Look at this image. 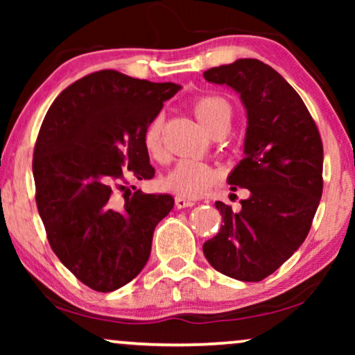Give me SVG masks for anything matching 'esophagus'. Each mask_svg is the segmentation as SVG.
<instances>
[{
  "label": "esophagus",
  "mask_w": 355,
  "mask_h": 355,
  "mask_svg": "<svg viewBox=\"0 0 355 355\" xmlns=\"http://www.w3.org/2000/svg\"><path fill=\"white\" fill-rule=\"evenodd\" d=\"M174 202H176L178 208H187V207L196 205V202L191 200V198H186V197H181V196H178L176 198H174Z\"/></svg>",
  "instance_id": "esophagus-1"
}]
</instances>
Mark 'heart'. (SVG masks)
Segmentation results:
<instances>
[{"label":"heart","instance_id":"heart-1","mask_svg":"<svg viewBox=\"0 0 355 355\" xmlns=\"http://www.w3.org/2000/svg\"><path fill=\"white\" fill-rule=\"evenodd\" d=\"M191 110L203 128L211 135L221 129H227L232 110L226 98L220 95H198L191 100ZM163 119L155 116L144 130V147L152 158L163 157ZM215 184V171L205 163L193 159H181L162 179L166 191L186 198H196L205 193Z\"/></svg>","mask_w":355,"mask_h":355}]
</instances>
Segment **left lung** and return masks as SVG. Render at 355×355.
I'll list each match as a JSON object with an SVG mask.
<instances>
[{
    "label": "left lung",
    "instance_id": "left-lung-1",
    "mask_svg": "<svg viewBox=\"0 0 355 355\" xmlns=\"http://www.w3.org/2000/svg\"><path fill=\"white\" fill-rule=\"evenodd\" d=\"M203 77L241 95L247 110L244 153L227 178L231 191L245 189L241 210L216 202L218 234L203 244L213 268L239 281L275 273L307 237L323 192V144L297 92L273 67L237 60Z\"/></svg>",
    "mask_w": 355,
    "mask_h": 355
}]
</instances>
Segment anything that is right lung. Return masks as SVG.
I'll return each instance as SVG.
<instances>
[{
  "label": "right lung",
  "mask_w": 355,
  "mask_h": 355,
  "mask_svg": "<svg viewBox=\"0 0 355 355\" xmlns=\"http://www.w3.org/2000/svg\"><path fill=\"white\" fill-rule=\"evenodd\" d=\"M181 87L103 69L53 101L33 148L35 202L61 263L90 289L111 293L147 263L153 231L173 210L169 193L114 200L125 173L152 179L144 130ZM134 189V187H132Z\"/></svg>",
  "instance_id": "right-lung-1"
}]
</instances>
